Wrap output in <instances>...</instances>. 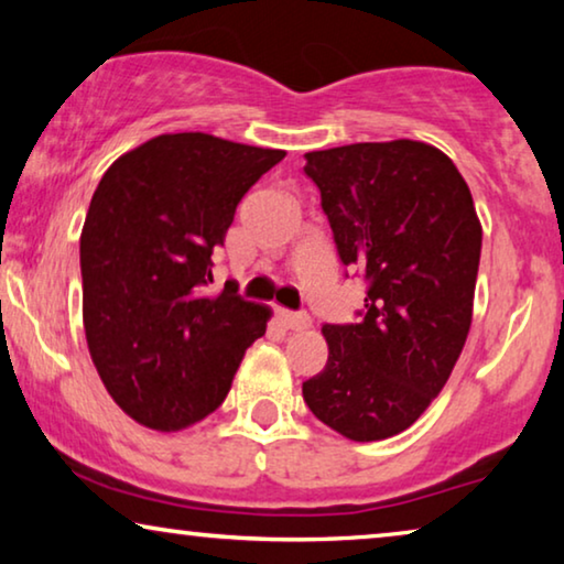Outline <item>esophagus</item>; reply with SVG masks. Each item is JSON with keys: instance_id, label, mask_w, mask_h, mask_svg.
I'll return each instance as SVG.
<instances>
[{"instance_id": "1", "label": "esophagus", "mask_w": 564, "mask_h": 564, "mask_svg": "<svg viewBox=\"0 0 564 564\" xmlns=\"http://www.w3.org/2000/svg\"><path fill=\"white\" fill-rule=\"evenodd\" d=\"M280 321L284 328L290 330H303L311 328V315L307 313H292V311H280Z\"/></svg>"}]
</instances>
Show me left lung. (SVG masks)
<instances>
[{
	"label": "left lung",
	"mask_w": 564,
	"mask_h": 564,
	"mask_svg": "<svg viewBox=\"0 0 564 564\" xmlns=\"http://www.w3.org/2000/svg\"><path fill=\"white\" fill-rule=\"evenodd\" d=\"M338 257L365 272V315L323 326L328 361L303 382L318 421L380 442L421 419L457 365L473 323L482 226L444 151L423 141L305 153Z\"/></svg>",
	"instance_id": "obj_1"
}]
</instances>
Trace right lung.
I'll list each match as a JSON object with an SVG mask.
<instances>
[{
    "instance_id": "right-lung-1",
    "label": "right lung",
    "mask_w": 564,
    "mask_h": 564,
    "mask_svg": "<svg viewBox=\"0 0 564 564\" xmlns=\"http://www.w3.org/2000/svg\"><path fill=\"white\" fill-rule=\"evenodd\" d=\"M280 149L164 133L99 180L82 228V315L110 398L141 426L182 431L226 400L272 307L207 295L213 251Z\"/></svg>"
}]
</instances>
